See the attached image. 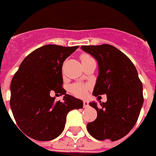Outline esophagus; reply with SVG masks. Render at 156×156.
<instances>
[{
	"mask_svg": "<svg viewBox=\"0 0 156 156\" xmlns=\"http://www.w3.org/2000/svg\"><path fill=\"white\" fill-rule=\"evenodd\" d=\"M83 103H84V108H88V101L84 100V101H83Z\"/></svg>",
	"mask_w": 156,
	"mask_h": 156,
	"instance_id": "esophagus-1",
	"label": "esophagus"
}]
</instances>
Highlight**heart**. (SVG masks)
Masks as SVG:
<instances>
[{
    "label": "heart",
    "instance_id": "obj_1",
    "mask_svg": "<svg viewBox=\"0 0 156 156\" xmlns=\"http://www.w3.org/2000/svg\"><path fill=\"white\" fill-rule=\"evenodd\" d=\"M93 59V58L89 56L88 55H82L81 61L85 62V61ZM88 85L87 84H81V83H76V84H72L71 87V92H72L75 96L79 97V98H84L87 93H88Z\"/></svg>",
    "mask_w": 156,
    "mask_h": 156
}]
</instances>
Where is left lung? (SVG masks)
Wrapping results in <instances>:
<instances>
[{"label": "left lung", "mask_w": 156, "mask_h": 156, "mask_svg": "<svg viewBox=\"0 0 156 156\" xmlns=\"http://www.w3.org/2000/svg\"><path fill=\"white\" fill-rule=\"evenodd\" d=\"M98 63L95 97L106 94L107 101L90 102L97 110L95 121L87 124L88 133L98 140L122 139L134 127L143 104V84L130 59L109 44L81 46Z\"/></svg>", "instance_id": "1"}]
</instances>
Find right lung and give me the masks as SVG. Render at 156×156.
I'll use <instances>...</instances> for the list:
<instances>
[{"label": "right lung", "mask_w": 156, "mask_h": 156, "mask_svg": "<svg viewBox=\"0 0 156 156\" xmlns=\"http://www.w3.org/2000/svg\"><path fill=\"white\" fill-rule=\"evenodd\" d=\"M45 45L27 55L10 84V107L19 128L31 139L50 141L63 132L66 117L72 109L83 108V101L66 94L62 87V67L78 48ZM51 91L64 95L55 102Z\"/></svg>", "instance_id": "1"}]
</instances>
